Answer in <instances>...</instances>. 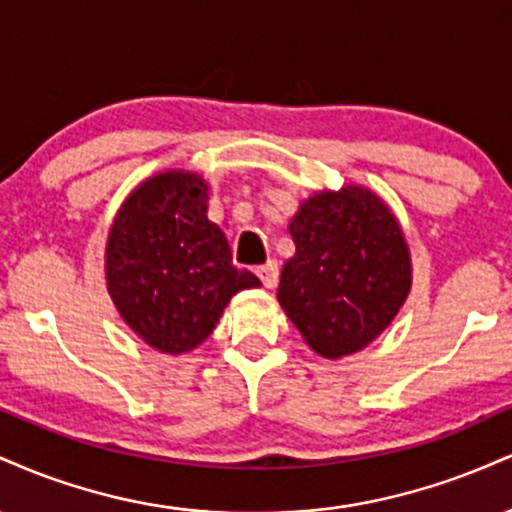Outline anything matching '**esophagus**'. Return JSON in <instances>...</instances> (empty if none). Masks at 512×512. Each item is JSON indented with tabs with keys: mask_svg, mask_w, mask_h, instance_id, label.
<instances>
[{
	"mask_svg": "<svg viewBox=\"0 0 512 512\" xmlns=\"http://www.w3.org/2000/svg\"><path fill=\"white\" fill-rule=\"evenodd\" d=\"M255 272H257V276H260V281L267 286V289H274L276 281H279V264H276L274 260L260 264Z\"/></svg>",
	"mask_w": 512,
	"mask_h": 512,
	"instance_id": "esophagus-1",
	"label": "esophagus"
}]
</instances>
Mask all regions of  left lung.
<instances>
[{
  "label": "left lung",
  "instance_id": "8db88e82",
  "mask_svg": "<svg viewBox=\"0 0 512 512\" xmlns=\"http://www.w3.org/2000/svg\"><path fill=\"white\" fill-rule=\"evenodd\" d=\"M289 231L296 255L281 269V308L320 356L363 349L409 293V250L395 216L373 192L344 187L310 197Z\"/></svg>",
  "mask_w": 512,
  "mask_h": 512
}]
</instances>
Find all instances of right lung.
Returning <instances> with one entry per match:
<instances>
[{"mask_svg":"<svg viewBox=\"0 0 512 512\" xmlns=\"http://www.w3.org/2000/svg\"><path fill=\"white\" fill-rule=\"evenodd\" d=\"M199 175L161 173L129 195L105 250L110 296L146 344L185 354L209 337L231 296L260 286L233 264L223 231L207 219Z\"/></svg>","mask_w":512,"mask_h":512,"instance_id":"right-lung-1","label":"right lung"}]
</instances>
